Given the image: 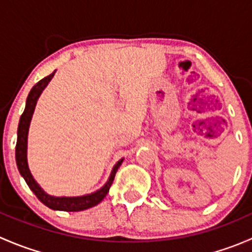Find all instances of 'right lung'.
<instances>
[{"instance_id":"right-lung-1","label":"right lung","mask_w":252,"mask_h":252,"mask_svg":"<svg viewBox=\"0 0 252 252\" xmlns=\"http://www.w3.org/2000/svg\"><path fill=\"white\" fill-rule=\"evenodd\" d=\"M56 70L51 73L50 75L45 77L44 79L35 84L32 89L30 90L29 95L27 97V102H25V108L23 114L20 116L19 124H18V131H17V145H16V162L18 171L20 175L24 178L27 182L28 187L30 188L32 192L36 195L37 199L50 207L51 210L56 211H67V212H77V211H84L88 208L94 207V206L98 205L105 196L107 195L108 190H110L112 183H113L114 175L116 172L118 171L119 166L122 164L124 158H121L112 168V172L108 177V180L105 183L102 188H100L96 191L91 192V194L83 195V196H52L45 192V190L37 184L36 180L32 177V172L29 169V164H28V134H29V126L30 122H32V114H34L35 106H36L37 100H39L40 95L45 88L48 85L51 79L55 75Z\"/></svg>"}]
</instances>
